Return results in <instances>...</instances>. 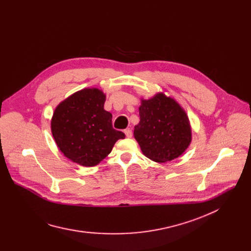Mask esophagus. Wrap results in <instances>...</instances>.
<instances>
[{
    "mask_svg": "<svg viewBox=\"0 0 251 251\" xmlns=\"http://www.w3.org/2000/svg\"><path fill=\"white\" fill-rule=\"evenodd\" d=\"M124 133H125V135H126L127 138H131V137H132V130H131V129H126V130L124 131Z\"/></svg>",
    "mask_w": 251,
    "mask_h": 251,
    "instance_id": "34e87169",
    "label": "esophagus"
}]
</instances>
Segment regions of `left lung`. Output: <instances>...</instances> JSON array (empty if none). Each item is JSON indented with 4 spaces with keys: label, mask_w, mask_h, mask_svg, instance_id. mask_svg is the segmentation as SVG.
Listing matches in <instances>:
<instances>
[{
    "label": "left lung",
    "mask_w": 251,
    "mask_h": 251,
    "mask_svg": "<svg viewBox=\"0 0 251 251\" xmlns=\"http://www.w3.org/2000/svg\"><path fill=\"white\" fill-rule=\"evenodd\" d=\"M140 122L134 137L147 158L166 163L180 157L192 142V128L186 111L174 98L160 92L142 99Z\"/></svg>",
    "instance_id": "8db88e82"
}]
</instances>
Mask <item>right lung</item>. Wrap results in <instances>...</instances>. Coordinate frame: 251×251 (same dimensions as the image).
<instances>
[{"mask_svg":"<svg viewBox=\"0 0 251 251\" xmlns=\"http://www.w3.org/2000/svg\"><path fill=\"white\" fill-rule=\"evenodd\" d=\"M106 96L98 88H84L61 101L51 118V133L61 153L83 167L108 156L125 134L112 127V114L104 110Z\"/></svg>","mask_w":251,"mask_h":251,"instance_id":"right-lung-1","label":"right lung"}]
</instances>
